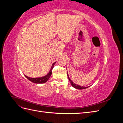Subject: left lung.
<instances>
[{"instance_id":"8db88e82","label":"left lung","mask_w":123,"mask_h":123,"mask_svg":"<svg viewBox=\"0 0 123 123\" xmlns=\"http://www.w3.org/2000/svg\"><path fill=\"white\" fill-rule=\"evenodd\" d=\"M67 75H68V79H69V81H70V83H71V85H72V87H73L74 88H76V89H86V88H88V87H89L90 86H88V87H81V86H79V85H77V84H74L73 81L70 80V79L69 78V75H68V74L67 73Z\"/></svg>"}]
</instances>
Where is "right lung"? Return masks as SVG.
<instances>
[{"instance_id": "1", "label": "right lung", "mask_w": 123, "mask_h": 123, "mask_svg": "<svg viewBox=\"0 0 123 123\" xmlns=\"http://www.w3.org/2000/svg\"><path fill=\"white\" fill-rule=\"evenodd\" d=\"M55 62H54L53 64L52 65V67L51 68V69L50 70L49 72L46 75L44 76L43 77H36V78H32V77H28L27 76H26L25 75V76L27 78V79L30 80L32 82L35 83V84H43V83H45L46 82L48 81V80L49 79V78L50 77V76L51 75L52 73V69L54 67V66L55 64Z\"/></svg>"}]
</instances>
